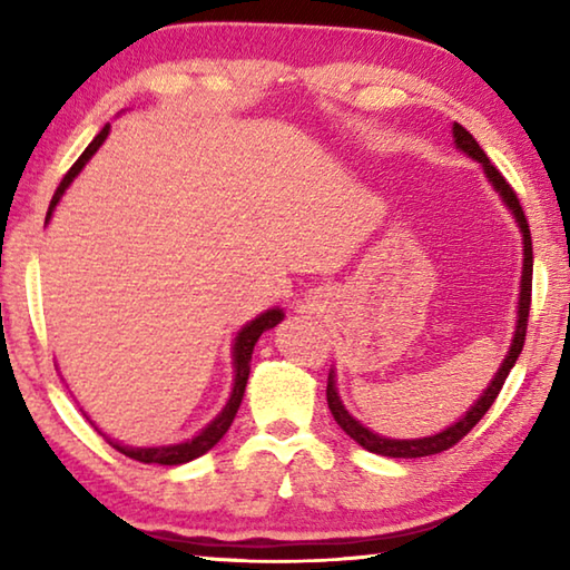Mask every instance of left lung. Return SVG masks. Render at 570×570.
<instances>
[{
  "label": "left lung",
  "instance_id": "left-lung-1",
  "mask_svg": "<svg viewBox=\"0 0 570 570\" xmlns=\"http://www.w3.org/2000/svg\"><path fill=\"white\" fill-rule=\"evenodd\" d=\"M455 142L462 153H468L470 158H475L478 163H482V168H485L488 178L493 180V186L500 190V196L505 198V204L513 210L515 218H518V226L523 230V282H520V302H518V330L513 336V344H510V352L505 356V362L500 364V370L495 374V380L490 382V387L482 392V397L472 404L470 412L462 417L460 422L452 424L445 432H440V435H432V438H422V440H387V438H380L370 432L366 428H362L360 422H356L350 412L342 407L340 397H336V390H334V377L330 374V384H326V402H330V410L334 414V420L340 428L350 435L354 442H360L364 450L370 452H377V455L384 458H428V455H438L442 450H450L452 445H458V442L468 435V432L475 428V424L485 417V412L493 407V402L498 400L500 390H503V384L508 380L510 370H513V364L518 360V354L523 352V344H525V332H528V314H530V292H533V240H530V228H528V218L523 214V206H520V200L515 196V190L510 183L503 178V173H500L493 163L488 160L485 153L478 146V140L472 138V135L462 128L460 122H455Z\"/></svg>",
  "mask_w": 570,
  "mask_h": 570
}]
</instances>
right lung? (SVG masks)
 Masks as SVG:
<instances>
[{"instance_id":"obj_1","label":"right lung","mask_w":570,"mask_h":570,"mask_svg":"<svg viewBox=\"0 0 570 570\" xmlns=\"http://www.w3.org/2000/svg\"><path fill=\"white\" fill-rule=\"evenodd\" d=\"M108 130H110V125H105V128L98 135H95V140L90 142V146L85 148L82 156L72 163V168L65 173V178L60 180V186H57L55 196L50 200V210H47L45 220H50L52 208L57 206V200L62 198L65 188L70 186L72 178L82 170V166L90 160L92 153L102 146V140L108 138ZM282 320H284L282 308H268V312H264L262 316H256L254 322L246 324L244 330L238 332L236 344H234V360H236L234 392H230V400L224 407V412H220L218 417L210 422L204 432H200V435H196L188 442H180V445H168V448H125V445H120V442L108 440L110 445L118 452H122L125 458H132L138 462H156V465H183V462L196 460V458L204 455V452H208L220 438L226 435L230 422H234V417H236V412L240 407V400H244V392H246V382H248V372H250V354H254V344L258 342V336H262L266 330H272V326H276Z\"/></svg>"}]
</instances>
